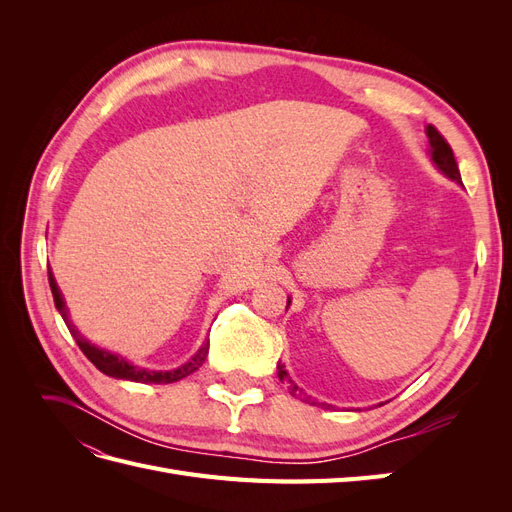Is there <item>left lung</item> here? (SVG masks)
Wrapping results in <instances>:
<instances>
[{
	"instance_id": "1",
	"label": "left lung",
	"mask_w": 512,
	"mask_h": 512,
	"mask_svg": "<svg viewBox=\"0 0 512 512\" xmlns=\"http://www.w3.org/2000/svg\"><path fill=\"white\" fill-rule=\"evenodd\" d=\"M425 132H427V138H429V147H431V160H433V164H436L448 179H453V181L461 183L459 166H457V160H455V153H453L451 145L446 143V138H444L436 128H433V126H427V130H425ZM288 305H290V299H288ZM286 309H288V307H286ZM277 376H280V380H282V382H288V384H290V393H292V395L301 393V391H299V386L290 380L288 371L284 369V365H282V363H277Z\"/></svg>"
}]
</instances>
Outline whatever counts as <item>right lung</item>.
<instances>
[{
	"label": "right lung",
	"mask_w": 512,
	"mask_h": 512,
	"mask_svg": "<svg viewBox=\"0 0 512 512\" xmlns=\"http://www.w3.org/2000/svg\"><path fill=\"white\" fill-rule=\"evenodd\" d=\"M49 284H51V292H53L57 312L61 314V318H64L66 327L70 329L72 337L76 339V344H79V348L83 350V354L87 356V359L94 363L102 371V374H106V376L119 378V380H130V382H143V384H170V382H177V380H183L185 376L194 374V371L200 365H203L205 359H207L209 342L203 344V348H200L188 363H183L177 369L149 371V369H143V367H136V365H132V363H128L126 359H123V356L113 354V352H108L104 348H98V346H94L91 342H87V339L79 331H76L74 324L68 320V307L64 303V297H61V292H59L57 282H55V275H53L51 269H49Z\"/></svg>",
	"instance_id": "add662e5"
}]
</instances>
